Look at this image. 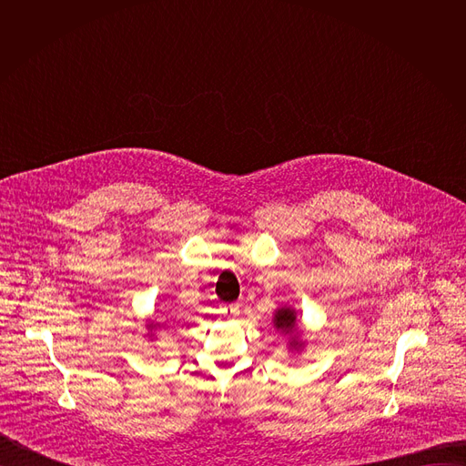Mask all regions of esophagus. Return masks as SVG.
<instances>
[{
  "instance_id": "esophagus-1",
  "label": "esophagus",
  "mask_w": 466,
  "mask_h": 466,
  "mask_svg": "<svg viewBox=\"0 0 466 466\" xmlns=\"http://www.w3.org/2000/svg\"><path fill=\"white\" fill-rule=\"evenodd\" d=\"M223 313L227 315H238L239 313V304H228L223 308Z\"/></svg>"
}]
</instances>
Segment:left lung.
I'll return each mask as SVG.
<instances>
[{
	"label": "left lung",
	"instance_id": "obj_1",
	"mask_svg": "<svg viewBox=\"0 0 466 466\" xmlns=\"http://www.w3.org/2000/svg\"><path fill=\"white\" fill-rule=\"evenodd\" d=\"M275 326H277V329H280V331H286V334H289V331H293L295 329V326H297V315H295V309H289V308H282V309H279L277 313H275ZM291 349H300L302 347V341H299V338L295 336L293 339H291Z\"/></svg>",
	"mask_w": 466,
	"mask_h": 466
}]
</instances>
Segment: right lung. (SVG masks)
<instances>
[{
    "label": "right lung",
    "instance_id": "obj_1",
    "mask_svg": "<svg viewBox=\"0 0 466 466\" xmlns=\"http://www.w3.org/2000/svg\"><path fill=\"white\" fill-rule=\"evenodd\" d=\"M149 328H153V324H149Z\"/></svg>",
    "mask_w": 466,
    "mask_h": 466
}]
</instances>
